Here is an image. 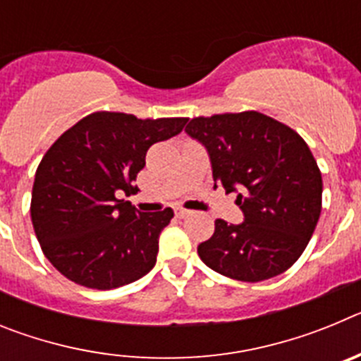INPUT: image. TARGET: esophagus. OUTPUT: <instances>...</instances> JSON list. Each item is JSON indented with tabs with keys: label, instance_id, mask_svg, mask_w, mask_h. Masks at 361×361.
<instances>
[{
	"label": "esophagus",
	"instance_id": "1",
	"mask_svg": "<svg viewBox=\"0 0 361 361\" xmlns=\"http://www.w3.org/2000/svg\"><path fill=\"white\" fill-rule=\"evenodd\" d=\"M175 215H177L178 219H184V216L190 215V212H188V209H184V208H175Z\"/></svg>",
	"mask_w": 361,
	"mask_h": 361
}]
</instances>
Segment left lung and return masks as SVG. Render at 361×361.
Here are the masks:
<instances>
[{
	"mask_svg": "<svg viewBox=\"0 0 361 361\" xmlns=\"http://www.w3.org/2000/svg\"><path fill=\"white\" fill-rule=\"evenodd\" d=\"M188 135L212 159L213 180L238 190L242 224L215 220L197 247L208 267L240 282H262L288 271L311 240L322 212V173L305 141L260 111L193 117Z\"/></svg>",
	"mask_w": 361,
	"mask_h": 361,
	"instance_id": "obj_1",
	"label": "left lung"
}]
</instances>
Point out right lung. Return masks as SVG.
<instances>
[{"instance_id": "right-lung-1", "label": "right lung", "mask_w": 361, "mask_h": 361, "mask_svg": "<svg viewBox=\"0 0 361 361\" xmlns=\"http://www.w3.org/2000/svg\"><path fill=\"white\" fill-rule=\"evenodd\" d=\"M186 117L137 119L94 111L66 130L41 159L30 200L41 250L63 276L90 289H116L145 276L173 209L137 213L133 180L155 142L183 132Z\"/></svg>"}]
</instances>
